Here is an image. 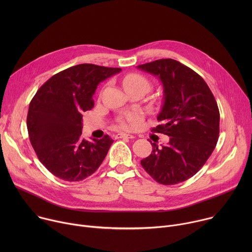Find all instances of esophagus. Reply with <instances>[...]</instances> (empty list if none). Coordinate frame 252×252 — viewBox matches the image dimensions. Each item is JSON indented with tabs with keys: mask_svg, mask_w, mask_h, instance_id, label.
<instances>
[{
	"mask_svg": "<svg viewBox=\"0 0 252 252\" xmlns=\"http://www.w3.org/2000/svg\"><path fill=\"white\" fill-rule=\"evenodd\" d=\"M133 137H134V135L125 133V132H120V133L116 134V138H133Z\"/></svg>",
	"mask_w": 252,
	"mask_h": 252,
	"instance_id": "34e87169",
	"label": "esophagus"
}]
</instances>
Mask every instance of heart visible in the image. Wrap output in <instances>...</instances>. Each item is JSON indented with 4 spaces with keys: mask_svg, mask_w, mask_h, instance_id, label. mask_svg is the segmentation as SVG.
<instances>
[{
    "mask_svg": "<svg viewBox=\"0 0 252 252\" xmlns=\"http://www.w3.org/2000/svg\"><path fill=\"white\" fill-rule=\"evenodd\" d=\"M123 86L125 91L130 90V89H135V88H146L150 89L151 85L148 79H146L143 76L138 75V74H129L127 75L124 81H123ZM139 119L138 114H130L128 115L125 120L121 122V126L124 128H128L130 127L131 125L136 123Z\"/></svg>",
    "mask_w": 252,
    "mask_h": 252,
    "instance_id": "obj_1",
    "label": "heart"
}]
</instances>
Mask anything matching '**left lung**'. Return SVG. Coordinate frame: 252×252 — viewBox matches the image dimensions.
<instances>
[{
  "instance_id": "1",
  "label": "left lung",
  "mask_w": 252,
  "mask_h": 252,
  "mask_svg": "<svg viewBox=\"0 0 252 252\" xmlns=\"http://www.w3.org/2000/svg\"><path fill=\"white\" fill-rule=\"evenodd\" d=\"M137 68L159 79L163 101L153 130L169 137L167 145L152 146L141 166L156 182L165 186L183 183L205 163L220 135V111L204 80L189 66L172 59L139 64Z\"/></svg>"
}]
</instances>
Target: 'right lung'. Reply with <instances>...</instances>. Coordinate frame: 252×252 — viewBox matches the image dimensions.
<instances>
[{
  "label": "right lung",
  "mask_w": 252,
  "mask_h": 252,
  "mask_svg": "<svg viewBox=\"0 0 252 252\" xmlns=\"http://www.w3.org/2000/svg\"><path fill=\"white\" fill-rule=\"evenodd\" d=\"M122 68L81 63L49 79L30 102L27 126L40 161L55 176L80 182L101 164L114 140L82 136L83 114L94 107L98 84Z\"/></svg>",
  "instance_id": "right-lung-1"
}]
</instances>
